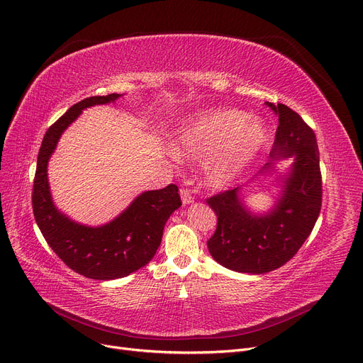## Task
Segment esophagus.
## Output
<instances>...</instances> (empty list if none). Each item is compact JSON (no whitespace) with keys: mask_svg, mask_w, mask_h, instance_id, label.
<instances>
[{"mask_svg":"<svg viewBox=\"0 0 363 363\" xmlns=\"http://www.w3.org/2000/svg\"><path fill=\"white\" fill-rule=\"evenodd\" d=\"M181 200H182L184 206L191 204L192 201H194V199H192V196H191V191L189 189H186V188L181 189Z\"/></svg>","mask_w":363,"mask_h":363,"instance_id":"34e87169","label":"esophagus"}]
</instances>
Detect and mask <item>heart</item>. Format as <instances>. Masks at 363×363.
<instances>
[{"label":"heart","mask_w":363,"mask_h":363,"mask_svg":"<svg viewBox=\"0 0 363 363\" xmlns=\"http://www.w3.org/2000/svg\"><path fill=\"white\" fill-rule=\"evenodd\" d=\"M267 141L259 119L239 111H213L192 119L178 133L175 150L182 157H203L206 179L213 186L230 182L257 157Z\"/></svg>","instance_id":"heart-1"}]
</instances>
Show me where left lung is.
Segmentation results:
<instances>
[{
    "label": "left lung",
    "instance_id": "8db88e82",
    "mask_svg": "<svg viewBox=\"0 0 363 363\" xmlns=\"http://www.w3.org/2000/svg\"><path fill=\"white\" fill-rule=\"evenodd\" d=\"M279 127L270 162L259 171L270 172L276 160L294 157L281 178V194L273 208L254 214L244 204L240 188L210 197L207 204L217 216V228L207 240L208 252L223 267L250 274L273 272L291 259L311 235L320 216L323 184L315 133L283 104H270Z\"/></svg>",
    "mask_w": 363,
    "mask_h": 363
}]
</instances>
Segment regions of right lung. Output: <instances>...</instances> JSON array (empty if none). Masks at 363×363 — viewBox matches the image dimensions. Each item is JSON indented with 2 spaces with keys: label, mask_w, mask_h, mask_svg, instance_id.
<instances>
[{
  "label": "right lung",
  "mask_w": 363,
  "mask_h": 363,
  "mask_svg": "<svg viewBox=\"0 0 363 363\" xmlns=\"http://www.w3.org/2000/svg\"><path fill=\"white\" fill-rule=\"evenodd\" d=\"M118 98V93L91 96L72 105L48 128L39 149L33 181V214L48 245L71 270L94 280L121 279L144 267L162 242L169 216L182 204L178 186L171 184L143 192L112 222L96 228L71 220L55 207L48 184V162L61 134L83 109L111 104Z\"/></svg>",
  "instance_id": "obj_1"
}]
</instances>
